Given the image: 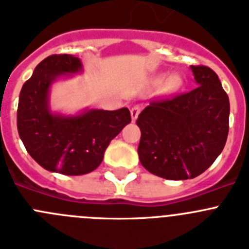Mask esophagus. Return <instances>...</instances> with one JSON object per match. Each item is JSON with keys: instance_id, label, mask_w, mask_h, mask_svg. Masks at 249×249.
<instances>
[{"instance_id": "obj_1", "label": "esophagus", "mask_w": 249, "mask_h": 249, "mask_svg": "<svg viewBox=\"0 0 249 249\" xmlns=\"http://www.w3.org/2000/svg\"><path fill=\"white\" fill-rule=\"evenodd\" d=\"M140 112H141V107L138 105H136V106H133V107H132L131 108V117H132V121H136L137 120V117H138V114H140Z\"/></svg>"}]
</instances>
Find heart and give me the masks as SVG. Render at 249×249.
I'll return each instance as SVG.
<instances>
[{
    "label": "heart",
    "mask_w": 249,
    "mask_h": 249,
    "mask_svg": "<svg viewBox=\"0 0 249 249\" xmlns=\"http://www.w3.org/2000/svg\"><path fill=\"white\" fill-rule=\"evenodd\" d=\"M169 83H171V85H175L176 78H171V80H169Z\"/></svg>",
    "instance_id": "heart-1"
}]
</instances>
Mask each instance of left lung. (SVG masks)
<instances>
[{"mask_svg": "<svg viewBox=\"0 0 249 249\" xmlns=\"http://www.w3.org/2000/svg\"><path fill=\"white\" fill-rule=\"evenodd\" d=\"M191 70L198 87L152 101L137 118L141 163L172 181L203 173L223 151L230 128V100L217 73L207 66Z\"/></svg>", "mask_w": 249, "mask_h": 249, "instance_id": "8db88e82", "label": "left lung"}]
</instances>
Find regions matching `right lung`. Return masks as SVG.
Listing matches in <instances>:
<instances>
[{
  "instance_id": "right-lung-1",
  "label": "right lung",
  "mask_w": 249,
  "mask_h": 249,
  "mask_svg": "<svg viewBox=\"0 0 249 249\" xmlns=\"http://www.w3.org/2000/svg\"><path fill=\"white\" fill-rule=\"evenodd\" d=\"M82 63L72 54H52L39 62L22 86L17 129L30 156L51 172L80 176L97 168L109 142L131 122L128 108L89 109L77 116L50 111V87L62 74L78 73Z\"/></svg>"
}]
</instances>
